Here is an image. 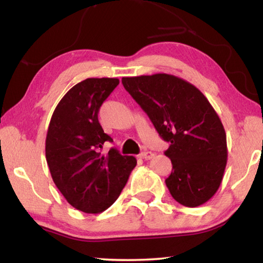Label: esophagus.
Masks as SVG:
<instances>
[{
    "label": "esophagus",
    "instance_id": "1",
    "mask_svg": "<svg viewBox=\"0 0 263 263\" xmlns=\"http://www.w3.org/2000/svg\"><path fill=\"white\" fill-rule=\"evenodd\" d=\"M140 157H141V159H144V160H151V159H153V157H154V154H153L152 152H144V153H141V154H140Z\"/></svg>",
    "mask_w": 263,
    "mask_h": 263
}]
</instances>
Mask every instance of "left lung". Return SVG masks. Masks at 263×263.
Listing matches in <instances>:
<instances>
[{"label": "left lung", "instance_id": "left-lung-1", "mask_svg": "<svg viewBox=\"0 0 263 263\" xmlns=\"http://www.w3.org/2000/svg\"><path fill=\"white\" fill-rule=\"evenodd\" d=\"M122 83L169 142L170 194L186 207L207 202L221 185L228 157L226 131L207 98L173 74L124 77Z\"/></svg>", "mask_w": 263, "mask_h": 263}]
</instances>
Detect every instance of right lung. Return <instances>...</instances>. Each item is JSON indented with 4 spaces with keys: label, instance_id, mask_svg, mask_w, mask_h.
Returning <instances> with one entry per match:
<instances>
[{
    "label": "right lung",
    "instance_id": "right-lung-1",
    "mask_svg": "<svg viewBox=\"0 0 263 263\" xmlns=\"http://www.w3.org/2000/svg\"><path fill=\"white\" fill-rule=\"evenodd\" d=\"M118 84L117 78H87L74 85L57 104L47 132L51 178L71 206L87 214L110 207L137 165L136 157L116 148L101 153L112 139L100 125L99 109Z\"/></svg>",
    "mask_w": 263,
    "mask_h": 263
}]
</instances>
